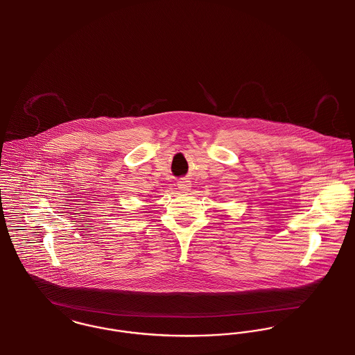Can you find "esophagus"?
I'll use <instances>...</instances> for the list:
<instances>
[{"label": "esophagus", "mask_w": 355, "mask_h": 355, "mask_svg": "<svg viewBox=\"0 0 355 355\" xmlns=\"http://www.w3.org/2000/svg\"><path fill=\"white\" fill-rule=\"evenodd\" d=\"M178 189H180V192H189L191 189V182L189 179H182L180 182H178Z\"/></svg>", "instance_id": "34e87169"}]
</instances>
